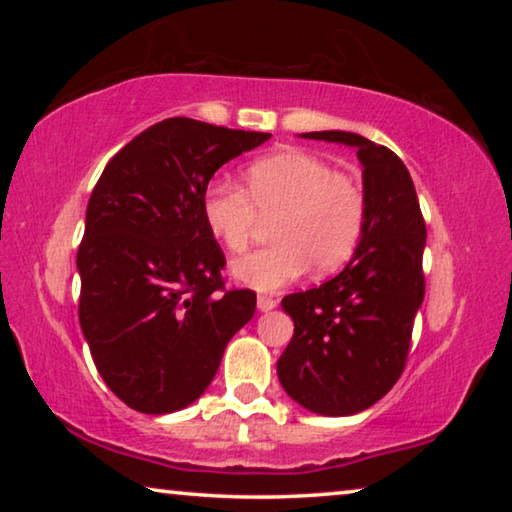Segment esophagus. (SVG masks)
Listing matches in <instances>:
<instances>
[{"label": "esophagus", "mask_w": 512, "mask_h": 512, "mask_svg": "<svg viewBox=\"0 0 512 512\" xmlns=\"http://www.w3.org/2000/svg\"><path fill=\"white\" fill-rule=\"evenodd\" d=\"M275 307H277V302L273 298H268V296H259L257 298V309L262 311V314H266V311H273Z\"/></svg>", "instance_id": "obj_1"}]
</instances>
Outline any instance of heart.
Returning <instances> with one entry per match:
<instances>
[{
    "label": "heart",
    "mask_w": 512,
    "mask_h": 512,
    "mask_svg": "<svg viewBox=\"0 0 512 512\" xmlns=\"http://www.w3.org/2000/svg\"><path fill=\"white\" fill-rule=\"evenodd\" d=\"M244 183L246 192L214 178L201 198L205 228L230 253L250 246L259 216L275 219V244L232 262L237 282L277 291L300 280L311 264L316 273L336 271L357 250L366 225V196L357 180L336 173L327 160L284 149L250 164Z\"/></svg>",
    "instance_id": "heart-1"
}]
</instances>
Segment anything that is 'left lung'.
<instances>
[{"instance_id":"8db88e82","label":"left lung","mask_w":512,"mask_h":512,"mask_svg":"<svg viewBox=\"0 0 512 512\" xmlns=\"http://www.w3.org/2000/svg\"><path fill=\"white\" fill-rule=\"evenodd\" d=\"M300 137L352 146L363 167L366 225L352 259L282 300L296 327L277 359L280 384L307 411L341 418L379 402L402 375L424 298L427 228L411 173L391 149L348 131Z\"/></svg>"}]
</instances>
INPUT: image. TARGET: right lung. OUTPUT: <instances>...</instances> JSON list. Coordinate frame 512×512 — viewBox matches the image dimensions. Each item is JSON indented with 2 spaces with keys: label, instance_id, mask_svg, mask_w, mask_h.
I'll list each match as a JSON object with an SVG mask.
<instances>
[{
  "label": "right lung",
  "instance_id": "1",
  "mask_svg": "<svg viewBox=\"0 0 512 512\" xmlns=\"http://www.w3.org/2000/svg\"><path fill=\"white\" fill-rule=\"evenodd\" d=\"M268 137L164 119L128 142L94 187L76 255L79 320L99 375L135 411L196 402L255 314L253 291H223L225 257L201 198L216 169Z\"/></svg>",
  "mask_w": 512,
  "mask_h": 512
}]
</instances>
